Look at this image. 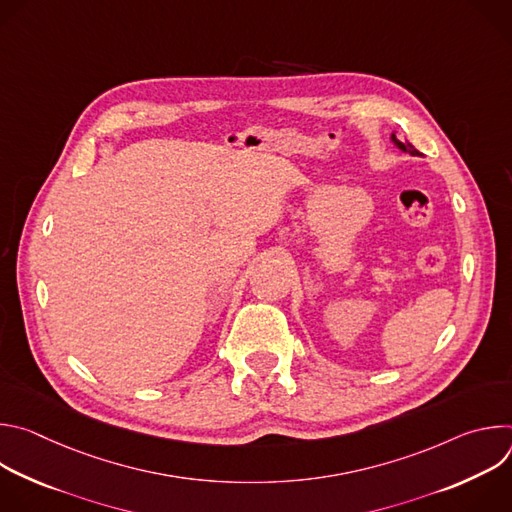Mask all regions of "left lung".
Wrapping results in <instances>:
<instances>
[{"label":"left lung","instance_id":"left-lung-1","mask_svg":"<svg viewBox=\"0 0 512 512\" xmlns=\"http://www.w3.org/2000/svg\"><path fill=\"white\" fill-rule=\"evenodd\" d=\"M393 141H395V145H399V148H401V150H403V152H409V154H411V156H419V152H417V150H415V148H413V145H411V143H409V141H405V143H401V141H399V139H397V137H395V135H393Z\"/></svg>","mask_w":512,"mask_h":512}]
</instances>
